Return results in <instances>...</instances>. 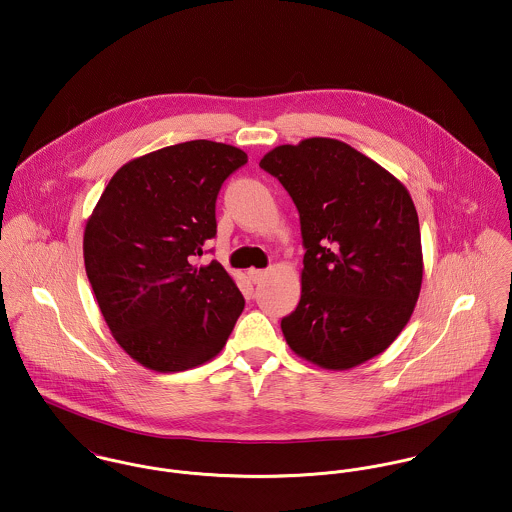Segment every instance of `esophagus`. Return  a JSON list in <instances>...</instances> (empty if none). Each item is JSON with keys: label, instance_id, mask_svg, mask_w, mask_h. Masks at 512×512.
Listing matches in <instances>:
<instances>
[{"label": "esophagus", "instance_id": "obj_1", "mask_svg": "<svg viewBox=\"0 0 512 512\" xmlns=\"http://www.w3.org/2000/svg\"><path fill=\"white\" fill-rule=\"evenodd\" d=\"M267 275L263 269H249L247 271V276H249V280L253 282V284H257V282H261L263 280V276Z\"/></svg>", "mask_w": 512, "mask_h": 512}]
</instances>
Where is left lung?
Instances as JSON below:
<instances>
[{"label": "left lung", "instance_id": "8db88e82", "mask_svg": "<svg viewBox=\"0 0 512 512\" xmlns=\"http://www.w3.org/2000/svg\"><path fill=\"white\" fill-rule=\"evenodd\" d=\"M300 214L302 296L282 317L288 347L327 370L384 353L423 282L419 216L407 189L333 138L278 146L261 159Z\"/></svg>", "mask_w": 512, "mask_h": 512}]
</instances>
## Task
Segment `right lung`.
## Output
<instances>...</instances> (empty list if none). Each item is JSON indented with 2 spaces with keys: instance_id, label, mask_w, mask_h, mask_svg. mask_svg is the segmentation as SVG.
Instances as JSON below:
<instances>
[{
  "instance_id": "obj_1",
  "label": "right lung",
  "mask_w": 512,
  "mask_h": 512,
  "mask_svg": "<svg viewBox=\"0 0 512 512\" xmlns=\"http://www.w3.org/2000/svg\"><path fill=\"white\" fill-rule=\"evenodd\" d=\"M247 163L193 140L122 165L83 234L85 273L115 341L142 366L181 372L220 353L245 300L226 269L193 265L216 236V198Z\"/></svg>"
}]
</instances>
